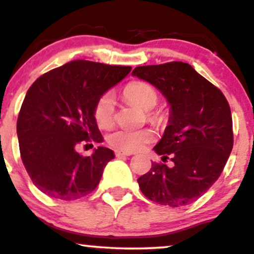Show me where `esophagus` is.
Here are the masks:
<instances>
[{
	"label": "esophagus",
	"mask_w": 254,
	"mask_h": 254,
	"mask_svg": "<svg viewBox=\"0 0 254 254\" xmlns=\"http://www.w3.org/2000/svg\"><path fill=\"white\" fill-rule=\"evenodd\" d=\"M130 155H132V153H127V151L116 150V156H117V157H122V156H130Z\"/></svg>",
	"instance_id": "obj_1"
}]
</instances>
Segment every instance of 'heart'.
Here are the masks:
<instances>
[{
    "instance_id": "obj_1",
    "label": "heart",
    "mask_w": 254,
    "mask_h": 254,
    "mask_svg": "<svg viewBox=\"0 0 254 254\" xmlns=\"http://www.w3.org/2000/svg\"><path fill=\"white\" fill-rule=\"evenodd\" d=\"M124 95L127 100L132 101L144 110H150L157 103V93L153 86L147 82H132L124 89ZM93 115L97 124L103 129L111 127L115 123L116 101L111 93H105L98 99L94 105ZM148 119L151 122L160 121V116L148 111ZM154 132L150 129L129 130L117 129L107 136V142L111 147L122 151H135L141 149L145 144L154 139Z\"/></svg>"
}]
</instances>
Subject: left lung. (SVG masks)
Returning <instances> with one entry per match:
<instances>
[{
    "mask_svg": "<svg viewBox=\"0 0 254 254\" xmlns=\"http://www.w3.org/2000/svg\"><path fill=\"white\" fill-rule=\"evenodd\" d=\"M132 75L156 87L171 106L170 124L154 150L173 166L151 162L137 179L139 189L162 205L191 204L218 179L233 149L228 101L188 63L137 66Z\"/></svg>",
    "mask_w": 254,
    "mask_h": 254,
    "instance_id": "1",
    "label": "left lung"
}]
</instances>
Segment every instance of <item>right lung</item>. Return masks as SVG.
<instances>
[{
    "mask_svg": "<svg viewBox=\"0 0 254 254\" xmlns=\"http://www.w3.org/2000/svg\"><path fill=\"white\" fill-rule=\"evenodd\" d=\"M130 71L131 66L76 60L34 81L20 109L16 132L22 164L40 191L74 200L97 188L115 153L98 147L82 156L76 147L103 141L94 105Z\"/></svg>",
    "mask_w": 254,
    "mask_h": 254,
    "instance_id": "1",
    "label": "right lung"
}]
</instances>
